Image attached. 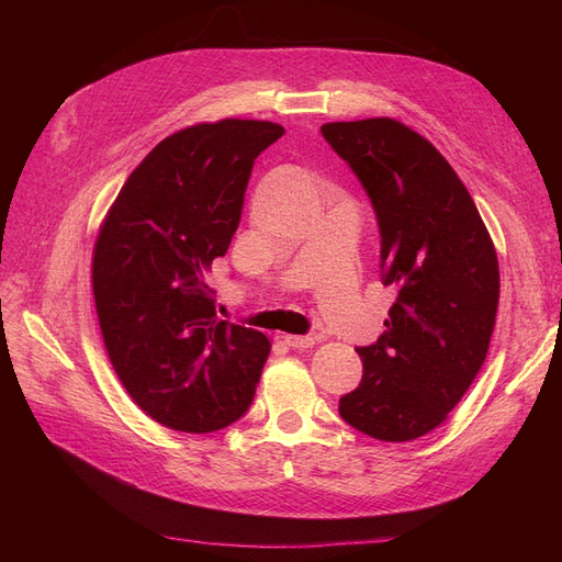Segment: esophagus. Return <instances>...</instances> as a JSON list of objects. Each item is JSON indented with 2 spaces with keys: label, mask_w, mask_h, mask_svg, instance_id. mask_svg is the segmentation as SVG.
Segmentation results:
<instances>
[{
  "label": "esophagus",
  "mask_w": 562,
  "mask_h": 562,
  "mask_svg": "<svg viewBox=\"0 0 562 562\" xmlns=\"http://www.w3.org/2000/svg\"><path fill=\"white\" fill-rule=\"evenodd\" d=\"M281 339L293 349H312L316 345V339L312 335H283Z\"/></svg>",
  "instance_id": "obj_1"
}]
</instances>
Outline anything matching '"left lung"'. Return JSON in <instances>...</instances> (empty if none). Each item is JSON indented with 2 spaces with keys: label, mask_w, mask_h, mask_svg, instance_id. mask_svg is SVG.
<instances>
[{
  "label": "left lung",
  "mask_w": 562,
  "mask_h": 562,
  "mask_svg": "<svg viewBox=\"0 0 562 562\" xmlns=\"http://www.w3.org/2000/svg\"><path fill=\"white\" fill-rule=\"evenodd\" d=\"M321 135L363 184L382 283L398 288L378 342L356 347L363 378L339 417L405 443L446 422L479 375L499 304L497 252L469 190L419 133L382 116L323 124Z\"/></svg>",
  "instance_id": "8db88e82"
}]
</instances>
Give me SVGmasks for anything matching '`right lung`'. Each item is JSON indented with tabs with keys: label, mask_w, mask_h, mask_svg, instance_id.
Wrapping results in <instances>:
<instances>
[{
	"label": "right lung",
	"mask_w": 562,
	"mask_h": 562,
	"mask_svg": "<svg viewBox=\"0 0 562 562\" xmlns=\"http://www.w3.org/2000/svg\"><path fill=\"white\" fill-rule=\"evenodd\" d=\"M283 126L199 124L128 176L98 234L93 297L114 372L164 427L225 429L248 413L269 339L220 321L206 271L239 227L255 159Z\"/></svg>",
	"instance_id": "add662e5"
}]
</instances>
